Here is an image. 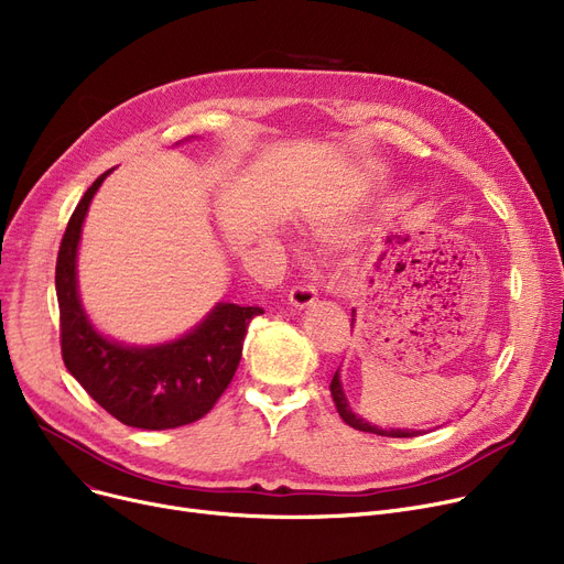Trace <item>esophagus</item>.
Wrapping results in <instances>:
<instances>
[{"mask_svg": "<svg viewBox=\"0 0 564 564\" xmlns=\"http://www.w3.org/2000/svg\"><path fill=\"white\" fill-rule=\"evenodd\" d=\"M317 302V290L313 283H297L292 285L290 290V304L297 306V308H306V306H313Z\"/></svg>", "mask_w": 564, "mask_h": 564, "instance_id": "esophagus-1", "label": "esophagus"}]
</instances>
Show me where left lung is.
<instances>
[{
  "label": "left lung",
  "mask_w": 564,
  "mask_h": 564,
  "mask_svg": "<svg viewBox=\"0 0 564 564\" xmlns=\"http://www.w3.org/2000/svg\"><path fill=\"white\" fill-rule=\"evenodd\" d=\"M351 319H354V317H351ZM329 391H332V398H334V404H336V409H338V413H340V419H343L349 427H354V430L379 434V436H393V438H406V436L421 434V432H416V430H381V427H375V425L366 423L364 419H359L357 413H354V411L349 409V404H347V398H345L343 387H340L338 370H336V375H334V379H332V383H329Z\"/></svg>",
  "instance_id": "obj_1"
}]
</instances>
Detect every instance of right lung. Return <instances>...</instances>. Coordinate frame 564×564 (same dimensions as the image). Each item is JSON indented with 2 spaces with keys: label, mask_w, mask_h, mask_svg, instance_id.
I'll use <instances>...</instances> for the list:
<instances>
[{
  "label": "right lung",
  "mask_w": 564,
  "mask_h": 564,
  "mask_svg": "<svg viewBox=\"0 0 564 564\" xmlns=\"http://www.w3.org/2000/svg\"><path fill=\"white\" fill-rule=\"evenodd\" d=\"M107 175L77 203L56 256L62 357L82 389L116 421L139 430L183 427L203 419L228 389L249 322L264 311L217 304L194 332L158 347H126L100 336L79 304L75 262L88 203Z\"/></svg>",
  "instance_id": "obj_1"
}]
</instances>
